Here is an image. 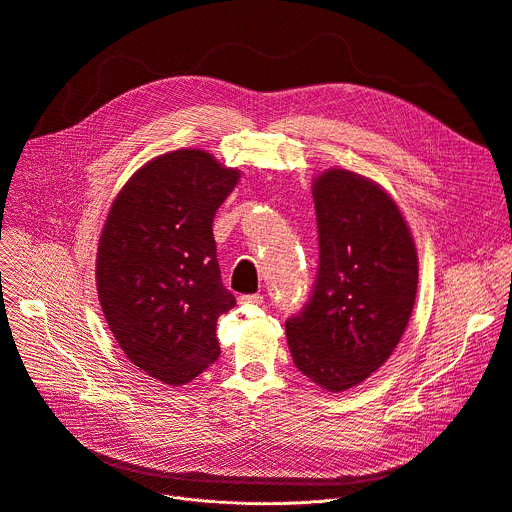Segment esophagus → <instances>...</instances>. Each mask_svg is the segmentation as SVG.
<instances>
[{
  "label": "esophagus",
  "instance_id": "34e87169",
  "mask_svg": "<svg viewBox=\"0 0 512 512\" xmlns=\"http://www.w3.org/2000/svg\"><path fill=\"white\" fill-rule=\"evenodd\" d=\"M241 305H261L263 303V295L255 293V295H239L237 297Z\"/></svg>",
  "mask_w": 512,
  "mask_h": 512
}]
</instances>
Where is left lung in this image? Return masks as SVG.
Here are the masks:
<instances>
[{"label":"left lung","mask_w":512,"mask_h":512,"mask_svg":"<svg viewBox=\"0 0 512 512\" xmlns=\"http://www.w3.org/2000/svg\"><path fill=\"white\" fill-rule=\"evenodd\" d=\"M319 267L309 301L285 321L297 370L327 392L368 380L410 321L418 253L392 197L344 168L313 181Z\"/></svg>","instance_id":"1"}]
</instances>
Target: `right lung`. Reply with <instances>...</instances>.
I'll list each match as a JSON object with an SVG mask.
<instances>
[{"label": "right lung", "instance_id": "add662e5", "mask_svg": "<svg viewBox=\"0 0 512 512\" xmlns=\"http://www.w3.org/2000/svg\"><path fill=\"white\" fill-rule=\"evenodd\" d=\"M239 170L197 148L160 154L130 177L106 217L96 285L126 358L183 386L221 354L217 319L235 307L217 261L213 219Z\"/></svg>", "mask_w": 512, "mask_h": 512}]
</instances>
